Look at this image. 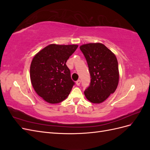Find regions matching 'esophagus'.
I'll return each instance as SVG.
<instances>
[{
  "label": "esophagus",
  "mask_w": 150,
  "mask_h": 150,
  "mask_svg": "<svg viewBox=\"0 0 150 150\" xmlns=\"http://www.w3.org/2000/svg\"><path fill=\"white\" fill-rule=\"evenodd\" d=\"M76 85L77 86H79L80 85V84H81V80H79V79H78V81H76Z\"/></svg>",
  "instance_id": "obj_1"
}]
</instances>
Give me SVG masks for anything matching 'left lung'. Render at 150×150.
Wrapping results in <instances>:
<instances>
[{"instance_id":"8db88e82","label":"left lung","mask_w":150,"mask_h":150,"mask_svg":"<svg viewBox=\"0 0 150 150\" xmlns=\"http://www.w3.org/2000/svg\"><path fill=\"white\" fill-rule=\"evenodd\" d=\"M89 67L91 83L84 95L93 103L104 101L114 93L120 74L116 56L101 43H89L80 46Z\"/></svg>"}]
</instances>
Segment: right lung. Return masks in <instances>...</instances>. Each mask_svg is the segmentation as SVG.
Segmentation results:
<instances>
[{
    "mask_svg": "<svg viewBox=\"0 0 150 150\" xmlns=\"http://www.w3.org/2000/svg\"><path fill=\"white\" fill-rule=\"evenodd\" d=\"M78 47L74 44H50L34 57L30 67L31 83L44 101L59 103L69 96L75 83L66 63Z\"/></svg>",
    "mask_w": 150,
    "mask_h": 150,
    "instance_id": "obj_1",
    "label": "right lung"
}]
</instances>
